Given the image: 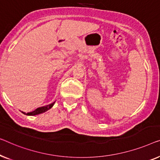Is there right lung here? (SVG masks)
Returning a JSON list of instances; mask_svg holds the SVG:
<instances>
[{
	"mask_svg": "<svg viewBox=\"0 0 160 160\" xmlns=\"http://www.w3.org/2000/svg\"><path fill=\"white\" fill-rule=\"evenodd\" d=\"M55 102H54V103H52L51 104H49L47 105V106H42V107H39V108H38L34 110V111H32V112H29V113H26L25 112H22L23 114H25V115H27V116H35V115H38V114H40V113H44V112L47 111L49 110L50 108H52V106H54V104Z\"/></svg>",
	"mask_w": 160,
	"mask_h": 160,
	"instance_id": "1",
	"label": "right lung"
}]
</instances>
